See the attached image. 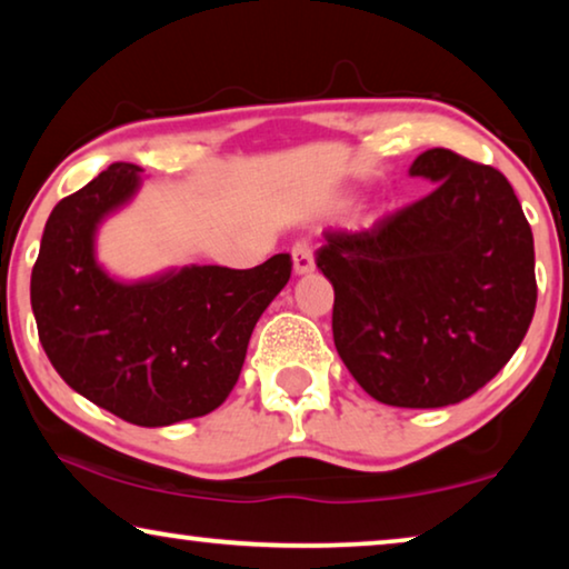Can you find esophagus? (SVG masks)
Returning <instances> with one entry per match:
<instances>
[{"label":"esophagus","instance_id":"1","mask_svg":"<svg viewBox=\"0 0 569 569\" xmlns=\"http://www.w3.org/2000/svg\"><path fill=\"white\" fill-rule=\"evenodd\" d=\"M291 258H293V270L299 276L303 273H311L313 270V256H311V244L307 240H299L293 244L291 250Z\"/></svg>","mask_w":569,"mask_h":569}]
</instances>
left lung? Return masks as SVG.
Listing matches in <instances>:
<instances>
[{"instance_id":"obj_1","label":"left lung","mask_w":569,"mask_h":569,"mask_svg":"<svg viewBox=\"0 0 569 569\" xmlns=\"http://www.w3.org/2000/svg\"><path fill=\"white\" fill-rule=\"evenodd\" d=\"M438 183L370 230H327L339 358L376 401L439 409L480 391L527 337L533 237L511 183L447 148L413 160Z\"/></svg>"}]
</instances>
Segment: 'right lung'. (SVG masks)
Returning <instances> with one entry per match:
<instances>
[{
	"mask_svg": "<svg viewBox=\"0 0 569 569\" xmlns=\"http://www.w3.org/2000/svg\"><path fill=\"white\" fill-rule=\"evenodd\" d=\"M140 168L112 163L50 211L30 278L38 337L76 393L138 427L214 411L240 378L252 329L291 278V256L232 270L191 266L120 283L94 232L132 197Z\"/></svg>",
	"mask_w": 569,
	"mask_h": 569,
	"instance_id": "1",
	"label": "right lung"
}]
</instances>
